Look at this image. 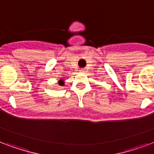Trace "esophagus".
I'll return each instance as SVG.
<instances>
[{"instance_id": "1", "label": "esophagus", "mask_w": 154, "mask_h": 154, "mask_svg": "<svg viewBox=\"0 0 154 154\" xmlns=\"http://www.w3.org/2000/svg\"><path fill=\"white\" fill-rule=\"evenodd\" d=\"M80 72H84L85 71H84V69H82V70H80Z\"/></svg>"}]
</instances>
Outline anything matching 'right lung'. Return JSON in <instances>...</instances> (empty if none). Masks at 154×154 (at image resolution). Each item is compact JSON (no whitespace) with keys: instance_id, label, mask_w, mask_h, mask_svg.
Here are the masks:
<instances>
[{"instance_id":"add662e5","label":"right lung","mask_w":154,"mask_h":154,"mask_svg":"<svg viewBox=\"0 0 154 154\" xmlns=\"http://www.w3.org/2000/svg\"><path fill=\"white\" fill-rule=\"evenodd\" d=\"M59 85H64V82H63L62 80H60V81H59Z\"/></svg>"}]
</instances>
